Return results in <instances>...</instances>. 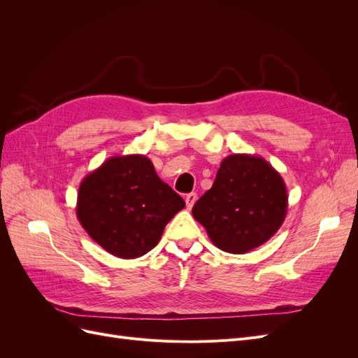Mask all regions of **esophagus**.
Here are the masks:
<instances>
[{
    "instance_id": "1",
    "label": "esophagus",
    "mask_w": 358,
    "mask_h": 358,
    "mask_svg": "<svg viewBox=\"0 0 358 358\" xmlns=\"http://www.w3.org/2000/svg\"><path fill=\"white\" fill-rule=\"evenodd\" d=\"M196 201H197V194H196V192H189V194H187L185 203H187V208H188V209H191L192 206L196 204Z\"/></svg>"
}]
</instances>
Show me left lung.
Masks as SVG:
<instances>
[{"label":"left lung","mask_w":358,"mask_h":358,"mask_svg":"<svg viewBox=\"0 0 358 358\" xmlns=\"http://www.w3.org/2000/svg\"><path fill=\"white\" fill-rule=\"evenodd\" d=\"M288 194L282 176L257 155L222 159L213 185L192 208L212 243L230 254H245L267 242L282 225Z\"/></svg>","instance_id":"8db88e82"}]
</instances>
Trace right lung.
Instances as JSON below:
<instances>
[{"label": "right lung", "instance_id": "obj_1", "mask_svg": "<svg viewBox=\"0 0 358 358\" xmlns=\"http://www.w3.org/2000/svg\"><path fill=\"white\" fill-rule=\"evenodd\" d=\"M185 201L162 182L145 155H116L86 175L76 215L92 241L125 259L142 257L159 242Z\"/></svg>", "mask_w": 358, "mask_h": 358}]
</instances>
